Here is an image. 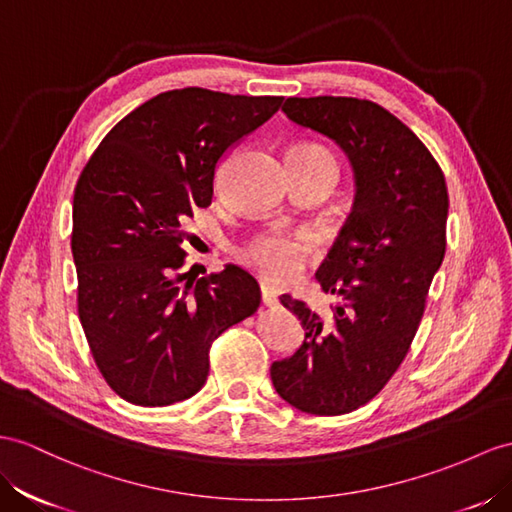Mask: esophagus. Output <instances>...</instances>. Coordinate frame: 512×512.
<instances>
[{
	"mask_svg": "<svg viewBox=\"0 0 512 512\" xmlns=\"http://www.w3.org/2000/svg\"><path fill=\"white\" fill-rule=\"evenodd\" d=\"M277 300H279L277 290H274L272 285H261V303L272 307V305H277Z\"/></svg>",
	"mask_w": 512,
	"mask_h": 512,
	"instance_id": "esophagus-1",
	"label": "esophagus"
}]
</instances>
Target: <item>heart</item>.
<instances>
[{
	"instance_id": "b5f03b06",
	"label": "heart",
	"mask_w": 512,
	"mask_h": 512,
	"mask_svg": "<svg viewBox=\"0 0 512 512\" xmlns=\"http://www.w3.org/2000/svg\"><path fill=\"white\" fill-rule=\"evenodd\" d=\"M294 153L329 157V160L335 162V157L324 147H318V144L298 147ZM318 246V233L311 229L266 231L255 235V238L242 248V257L246 264L257 268L266 279L274 283H287L298 277L300 270L305 266V261Z\"/></svg>"
}]
</instances>
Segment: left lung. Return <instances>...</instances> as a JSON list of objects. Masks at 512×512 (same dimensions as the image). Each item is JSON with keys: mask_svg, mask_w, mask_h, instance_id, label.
<instances>
[{"mask_svg": "<svg viewBox=\"0 0 512 512\" xmlns=\"http://www.w3.org/2000/svg\"><path fill=\"white\" fill-rule=\"evenodd\" d=\"M283 112L346 151L357 196L316 272L322 290L342 303L322 318L303 300L281 296L305 342L272 363L270 378L298 411L344 415L370 402L411 348L445 255L448 186L426 144L374 101L290 97Z\"/></svg>", "mask_w": 512, "mask_h": 512, "instance_id": "obj_1", "label": "left lung"}]
</instances>
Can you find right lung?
<instances>
[{
  "label": "right lung",
  "mask_w": 512,
  "mask_h": 512,
  "mask_svg": "<svg viewBox=\"0 0 512 512\" xmlns=\"http://www.w3.org/2000/svg\"><path fill=\"white\" fill-rule=\"evenodd\" d=\"M283 97L179 88L144 101L90 155L73 196L77 313L101 376L138 406L199 391L209 348L253 316L259 283L240 266L190 277L188 220L214 196L225 153Z\"/></svg>",
  "instance_id": "add662e5"
}]
</instances>
